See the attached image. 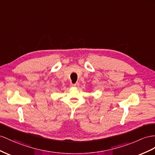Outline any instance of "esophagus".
I'll list each match as a JSON object with an SVG mask.
<instances>
[{
  "instance_id": "1",
  "label": "esophagus",
  "mask_w": 155,
  "mask_h": 155,
  "mask_svg": "<svg viewBox=\"0 0 155 155\" xmlns=\"http://www.w3.org/2000/svg\"><path fill=\"white\" fill-rule=\"evenodd\" d=\"M71 86H72V87H78L79 86V83L77 82V83H75V84H71Z\"/></svg>"
}]
</instances>
